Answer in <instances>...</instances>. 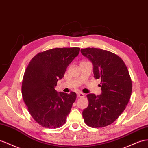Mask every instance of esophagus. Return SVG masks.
I'll list each match as a JSON object with an SVG mask.
<instances>
[{"label": "esophagus", "instance_id": "34e87169", "mask_svg": "<svg viewBox=\"0 0 148 148\" xmlns=\"http://www.w3.org/2000/svg\"><path fill=\"white\" fill-rule=\"evenodd\" d=\"M77 96L78 97H83L84 96V94L82 92H79L77 94Z\"/></svg>", "mask_w": 148, "mask_h": 148}]
</instances>
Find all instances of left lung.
I'll return each mask as SVG.
<instances>
[{"label": "left lung", "mask_w": 148, "mask_h": 148, "mask_svg": "<svg viewBox=\"0 0 148 148\" xmlns=\"http://www.w3.org/2000/svg\"><path fill=\"white\" fill-rule=\"evenodd\" d=\"M81 54L93 65L94 77L101 79L102 92L87 95L89 105L82 112L85 123L91 127L112 124L124 111L132 92V81L126 64L119 57L97 48L81 49Z\"/></svg>", "instance_id": "left-lung-1"}]
</instances>
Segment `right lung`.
<instances>
[{
	"label": "right lung",
	"mask_w": 148,
	"mask_h": 148,
	"mask_svg": "<svg viewBox=\"0 0 148 148\" xmlns=\"http://www.w3.org/2000/svg\"><path fill=\"white\" fill-rule=\"evenodd\" d=\"M79 51V47H64L39 52L26 68L22 97L30 114L42 127L55 129L66 123L76 94L58 92L55 87Z\"/></svg>",
	"instance_id": "right-lung-1"
}]
</instances>
